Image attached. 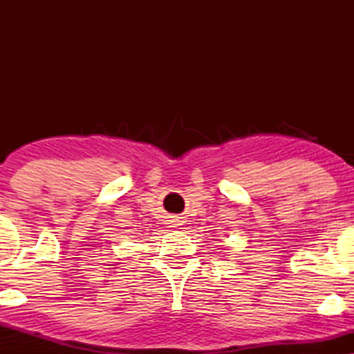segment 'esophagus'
<instances>
[{"mask_svg":"<svg viewBox=\"0 0 354 354\" xmlns=\"http://www.w3.org/2000/svg\"><path fill=\"white\" fill-rule=\"evenodd\" d=\"M174 225H177V224H174Z\"/></svg>","mask_w":354,"mask_h":354,"instance_id":"34e87169","label":"esophagus"}]
</instances>
